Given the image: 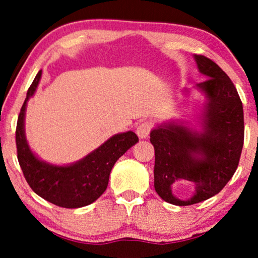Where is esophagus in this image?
<instances>
[{
	"instance_id": "34e87169",
	"label": "esophagus",
	"mask_w": 258,
	"mask_h": 258,
	"mask_svg": "<svg viewBox=\"0 0 258 258\" xmlns=\"http://www.w3.org/2000/svg\"><path fill=\"white\" fill-rule=\"evenodd\" d=\"M151 129H153V123L149 121H143L137 125L136 134L139 135L140 139H146V137L149 136Z\"/></svg>"
}]
</instances>
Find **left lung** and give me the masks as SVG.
I'll use <instances>...</instances> for the list:
<instances>
[{
	"mask_svg": "<svg viewBox=\"0 0 258 258\" xmlns=\"http://www.w3.org/2000/svg\"><path fill=\"white\" fill-rule=\"evenodd\" d=\"M200 72L208 80L197 88L208 97L203 133L174 123L150 133L155 148V190L165 202L191 206L213 197L224 188L238 167L244 142L243 105L234 83L214 61L195 55ZM177 179L196 184L190 200L176 199L171 185Z\"/></svg>",
	"mask_w": 258,
	"mask_h": 258,
	"instance_id": "8db88e82",
	"label": "left lung"
}]
</instances>
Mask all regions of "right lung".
<instances>
[{
  "instance_id": "obj_1",
  "label": "right lung",
  "mask_w": 258,
  "mask_h": 258,
  "mask_svg": "<svg viewBox=\"0 0 258 258\" xmlns=\"http://www.w3.org/2000/svg\"><path fill=\"white\" fill-rule=\"evenodd\" d=\"M42 72L37 73L21 108L16 125L17 160L24 178L34 192L55 206L81 208L93 203L105 191L109 175L116 161L139 142L135 133L112 136L83 160L72 165L58 167L40 161L31 153L24 135V114L27 102L36 90Z\"/></svg>"
}]
</instances>
